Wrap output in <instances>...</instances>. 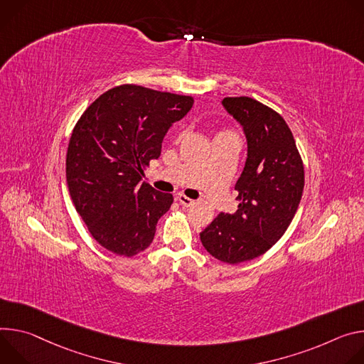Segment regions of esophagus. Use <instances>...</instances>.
Segmentation results:
<instances>
[{"label": "esophagus", "instance_id": "obj_1", "mask_svg": "<svg viewBox=\"0 0 364 364\" xmlns=\"http://www.w3.org/2000/svg\"><path fill=\"white\" fill-rule=\"evenodd\" d=\"M176 199L179 200V204L183 205V207H191V205H193V199H191V198H188V196H185V195H182V193H179V195L176 196Z\"/></svg>", "mask_w": 364, "mask_h": 364}]
</instances>
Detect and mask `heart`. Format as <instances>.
I'll return each instance as SVG.
<instances>
[{"label": "heart", "mask_w": 364, "mask_h": 364, "mask_svg": "<svg viewBox=\"0 0 364 364\" xmlns=\"http://www.w3.org/2000/svg\"><path fill=\"white\" fill-rule=\"evenodd\" d=\"M220 134H221V133H220Z\"/></svg>", "instance_id": "1"}]
</instances>
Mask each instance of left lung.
<instances>
[{
  "label": "left lung",
  "instance_id": "obj_1",
  "mask_svg": "<svg viewBox=\"0 0 364 364\" xmlns=\"http://www.w3.org/2000/svg\"><path fill=\"white\" fill-rule=\"evenodd\" d=\"M223 107L247 141L246 165L234 186L240 204L199 237L213 257L237 264L259 257L285 234L302 198L304 165L291 129L276 111L249 97L224 98Z\"/></svg>",
  "mask_w": 364,
  "mask_h": 364
}]
</instances>
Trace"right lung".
I'll return each mask as SVG.
<instances>
[{"mask_svg":"<svg viewBox=\"0 0 364 364\" xmlns=\"http://www.w3.org/2000/svg\"><path fill=\"white\" fill-rule=\"evenodd\" d=\"M193 98L139 85L104 92L79 118L69 140L66 181L77 214L107 250L132 257L154 238L173 203L141 182L161 141L192 108Z\"/></svg>","mask_w":364,"mask_h":364,"instance_id":"1","label":"right lung"}]
</instances>
